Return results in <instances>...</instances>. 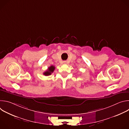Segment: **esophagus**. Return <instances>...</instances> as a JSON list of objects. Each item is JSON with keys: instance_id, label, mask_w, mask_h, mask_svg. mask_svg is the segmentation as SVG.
<instances>
[{"instance_id": "1", "label": "esophagus", "mask_w": 129, "mask_h": 129, "mask_svg": "<svg viewBox=\"0 0 129 129\" xmlns=\"http://www.w3.org/2000/svg\"><path fill=\"white\" fill-rule=\"evenodd\" d=\"M63 63H64V64H66V61H64V62H63Z\"/></svg>"}]
</instances>
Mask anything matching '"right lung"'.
<instances>
[{
    "mask_svg": "<svg viewBox=\"0 0 129 129\" xmlns=\"http://www.w3.org/2000/svg\"><path fill=\"white\" fill-rule=\"evenodd\" d=\"M54 69H55V67L54 66H53V65H51L50 67H49L48 68L47 70L43 73V75L44 76H49L53 72Z\"/></svg>",
    "mask_w": 129,
    "mask_h": 129,
    "instance_id": "add662e5",
    "label": "right lung"
}]
</instances>
